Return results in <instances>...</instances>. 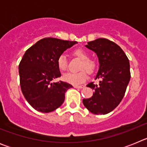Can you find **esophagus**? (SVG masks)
Here are the masks:
<instances>
[{"label":"esophagus","mask_w":147,"mask_h":147,"mask_svg":"<svg viewBox=\"0 0 147 147\" xmlns=\"http://www.w3.org/2000/svg\"><path fill=\"white\" fill-rule=\"evenodd\" d=\"M74 88H85V86L84 85H74Z\"/></svg>","instance_id":"obj_1"}]
</instances>
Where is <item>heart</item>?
<instances>
[{
	"label": "heart",
	"instance_id": "b5f03b06",
	"mask_svg": "<svg viewBox=\"0 0 147 147\" xmlns=\"http://www.w3.org/2000/svg\"><path fill=\"white\" fill-rule=\"evenodd\" d=\"M73 54L82 60L81 64H80V70L82 71L80 72L73 74V73H68L62 76V80L66 82L71 84L74 85H80L82 83H84L88 79V72L89 74H92L95 71L96 68V62L92 59H90L88 53L85 50L82 49H75L73 51ZM57 67L60 71H65L67 67V62L66 57L64 54L59 56L57 61ZM85 69V70H83Z\"/></svg>",
	"mask_w": 147,
	"mask_h": 147
}]
</instances>
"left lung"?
<instances>
[{"instance_id": "obj_1", "label": "left lung", "mask_w": 147, "mask_h": 147, "mask_svg": "<svg viewBox=\"0 0 147 147\" xmlns=\"http://www.w3.org/2000/svg\"><path fill=\"white\" fill-rule=\"evenodd\" d=\"M85 46L98 57L99 68L96 79L100 81L87 85L94 93L83 99V105L92 113L105 115L113 111L124 96L130 80L129 59L120 46L107 39H96Z\"/></svg>"}]
</instances>
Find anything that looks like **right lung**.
Returning <instances> with one entry per match:
<instances>
[{"mask_svg": "<svg viewBox=\"0 0 147 147\" xmlns=\"http://www.w3.org/2000/svg\"><path fill=\"white\" fill-rule=\"evenodd\" d=\"M77 43L52 37L39 40L25 52L19 64L22 93L31 106L42 113L52 112L65 101V93L72 85L59 81V56Z\"/></svg>", "mask_w": 147, "mask_h": 147, "instance_id": "obj_1", "label": "right lung"}]
</instances>
